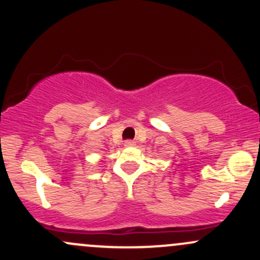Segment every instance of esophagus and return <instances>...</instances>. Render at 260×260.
Here are the masks:
<instances>
[{"label": "esophagus", "mask_w": 260, "mask_h": 260, "mask_svg": "<svg viewBox=\"0 0 260 260\" xmlns=\"http://www.w3.org/2000/svg\"><path fill=\"white\" fill-rule=\"evenodd\" d=\"M133 145H134L133 140H126V142H124V147H126V148L133 147Z\"/></svg>", "instance_id": "1"}]
</instances>
